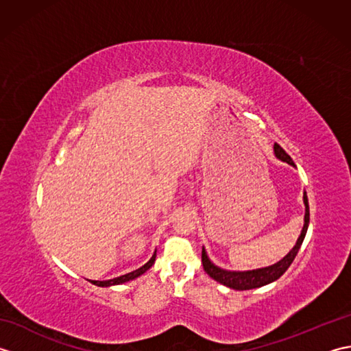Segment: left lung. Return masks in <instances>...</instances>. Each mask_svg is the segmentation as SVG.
I'll use <instances>...</instances> for the list:
<instances>
[{"label": "left lung", "mask_w": 351, "mask_h": 351, "mask_svg": "<svg viewBox=\"0 0 351 351\" xmlns=\"http://www.w3.org/2000/svg\"><path fill=\"white\" fill-rule=\"evenodd\" d=\"M274 155L276 158L288 162L289 166L295 167L294 161L291 160V156L283 151V149L274 143ZM303 204H304V223H303V229L300 232V237L297 238L295 245L291 249L285 256H283L278 263L268 267H263V268H256V270H247V271H230V270H225V268L217 267L213 261L208 256V253L205 250V247H202V264H204V270L210 274V278H213L214 280H217L221 285H225L228 288H232L237 291H245V289H253V288H261L264 285H268L274 280H278L280 276L288 270V267L293 263L297 252H299L300 245L304 240V235H306V230L309 226V204H308V196L306 191H303Z\"/></svg>", "instance_id": "8db88e82"}]
</instances>
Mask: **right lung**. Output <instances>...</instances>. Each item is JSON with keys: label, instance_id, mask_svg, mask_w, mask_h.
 Instances as JSON below:
<instances>
[{"label": "right lung", "instance_id": "1", "mask_svg": "<svg viewBox=\"0 0 351 351\" xmlns=\"http://www.w3.org/2000/svg\"><path fill=\"white\" fill-rule=\"evenodd\" d=\"M155 258H156V250L154 252L152 258L149 259L145 265H141L140 268H137V270H134V271H131V273H126V274H123V276H119V278H114V279H108V280H90V282L93 283V285H96V287H113V285H122V283H125V282L134 280V279L140 278L141 274H145V273L149 270V268H151V267L154 265V263H155Z\"/></svg>", "mask_w": 351, "mask_h": 351}]
</instances>
